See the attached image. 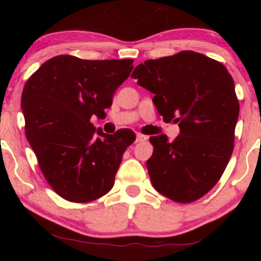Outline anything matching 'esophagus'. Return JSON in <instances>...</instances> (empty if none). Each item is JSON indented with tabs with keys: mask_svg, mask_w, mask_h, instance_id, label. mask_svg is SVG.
Segmentation results:
<instances>
[{
	"mask_svg": "<svg viewBox=\"0 0 261 261\" xmlns=\"http://www.w3.org/2000/svg\"><path fill=\"white\" fill-rule=\"evenodd\" d=\"M146 140H147V136H145V135L142 134L136 135V142H142V141H146Z\"/></svg>",
	"mask_w": 261,
	"mask_h": 261,
	"instance_id": "obj_1",
	"label": "esophagus"
}]
</instances>
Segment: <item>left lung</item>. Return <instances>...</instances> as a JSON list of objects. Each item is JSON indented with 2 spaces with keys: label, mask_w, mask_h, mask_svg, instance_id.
Instances as JSON below:
<instances>
[{
  "label": "left lung",
  "mask_w": 261,
  "mask_h": 261,
  "mask_svg": "<svg viewBox=\"0 0 261 261\" xmlns=\"http://www.w3.org/2000/svg\"><path fill=\"white\" fill-rule=\"evenodd\" d=\"M131 77L154 94L163 119H174L180 135L149 137L151 182L175 202L190 203L208 193L222 176L234 148L239 101L234 82L220 61L180 51L136 66Z\"/></svg>",
  "instance_id": "left-lung-1"
}]
</instances>
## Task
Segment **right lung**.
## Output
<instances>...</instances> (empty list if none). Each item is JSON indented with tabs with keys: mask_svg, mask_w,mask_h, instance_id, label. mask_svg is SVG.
Listing matches in <instances>:
<instances>
[{
	"mask_svg": "<svg viewBox=\"0 0 261 261\" xmlns=\"http://www.w3.org/2000/svg\"><path fill=\"white\" fill-rule=\"evenodd\" d=\"M133 62L59 55L27 81L20 101L25 136L44 178L67 201L91 202L106 195L122 154L136 140L130 128L108 135L91 122L92 115L106 116Z\"/></svg>",
	"mask_w": 261,
	"mask_h": 261,
	"instance_id": "obj_1",
	"label": "right lung"
}]
</instances>
